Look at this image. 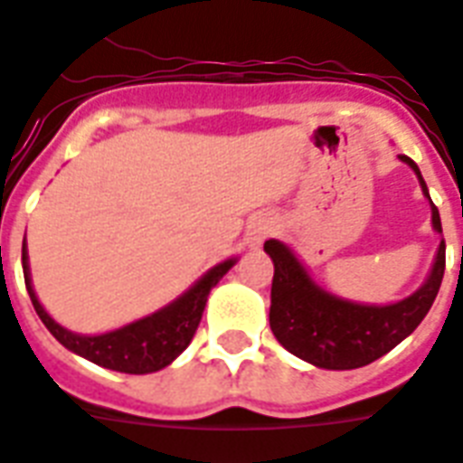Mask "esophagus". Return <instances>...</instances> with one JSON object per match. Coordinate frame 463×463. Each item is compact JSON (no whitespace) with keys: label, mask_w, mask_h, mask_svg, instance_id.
<instances>
[{"label":"esophagus","mask_w":463,"mask_h":463,"mask_svg":"<svg viewBox=\"0 0 463 463\" xmlns=\"http://www.w3.org/2000/svg\"><path fill=\"white\" fill-rule=\"evenodd\" d=\"M270 235V223L266 219H259L257 223L250 228V242L251 247H259Z\"/></svg>","instance_id":"obj_1"}]
</instances>
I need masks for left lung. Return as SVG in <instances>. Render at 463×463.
<instances>
[{
  "label": "left lung",
  "mask_w": 463,
  "mask_h": 463,
  "mask_svg": "<svg viewBox=\"0 0 463 463\" xmlns=\"http://www.w3.org/2000/svg\"><path fill=\"white\" fill-rule=\"evenodd\" d=\"M402 161H407L414 168L423 193L430 199L419 166L404 154ZM433 228L442 232L435 204ZM264 250L269 251L276 266L269 314L273 335L288 352L304 362L333 371L366 366L411 335L433 307L445 276V240H442L430 278L420 290L388 307H364V304L337 299L317 288L295 254L278 240H266Z\"/></svg>",
  "instance_id": "1"
}]
</instances>
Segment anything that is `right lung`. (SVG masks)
<instances>
[{
  "mask_svg": "<svg viewBox=\"0 0 463 463\" xmlns=\"http://www.w3.org/2000/svg\"><path fill=\"white\" fill-rule=\"evenodd\" d=\"M232 264L235 261L228 259L223 264L213 266L193 290H187L180 299L168 304L166 309L156 311L142 321L130 323L121 330H114V333L88 337L75 335L71 330L61 328L59 323L52 321V317L43 309V304L37 302L33 285H30L28 257H25L24 242L25 288H28L30 302L35 307L37 317L43 318L49 333L75 354L85 356L92 364H99L104 368H111V371H121V373H152V371L168 366L193 342L194 330H197L202 314H204L206 297Z\"/></svg>",
  "mask_w": 463,
  "mask_h": 463,
  "instance_id": "right-lung-1",
  "label": "right lung"
}]
</instances>
